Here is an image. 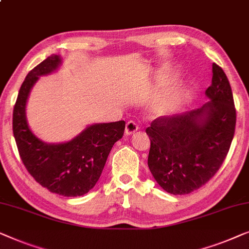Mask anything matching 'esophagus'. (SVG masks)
<instances>
[{"label": "esophagus", "mask_w": 249, "mask_h": 249, "mask_svg": "<svg viewBox=\"0 0 249 249\" xmlns=\"http://www.w3.org/2000/svg\"><path fill=\"white\" fill-rule=\"evenodd\" d=\"M139 129V125L135 123V122L129 121L126 123V127H125V133L126 135H132L133 133H135Z\"/></svg>", "instance_id": "34e87169"}]
</instances>
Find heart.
Wrapping results in <instances>:
<instances>
[{
  "label": "heart",
  "mask_w": 249,
  "mask_h": 249,
  "mask_svg": "<svg viewBox=\"0 0 249 249\" xmlns=\"http://www.w3.org/2000/svg\"><path fill=\"white\" fill-rule=\"evenodd\" d=\"M186 97L187 93L183 89L175 88L169 90L152 106L153 115L155 116H164V115L173 113L180 107Z\"/></svg>",
  "instance_id": "b5f03b06"
}]
</instances>
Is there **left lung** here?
<instances>
[{
  "label": "left lung",
  "mask_w": 249,
  "mask_h": 249,
  "mask_svg": "<svg viewBox=\"0 0 249 249\" xmlns=\"http://www.w3.org/2000/svg\"><path fill=\"white\" fill-rule=\"evenodd\" d=\"M210 101L187 113L156 118L145 129L151 145L148 166L161 187L190 194L208 183L225 161L236 127L232 91L223 70L212 64Z\"/></svg>",
  "instance_id": "left-lung-1"
}]
</instances>
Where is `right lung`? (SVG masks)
Listing matches in <instances>:
<instances>
[{
	"label": "right lung",
	"mask_w": 249,
	"mask_h": 249,
	"mask_svg": "<svg viewBox=\"0 0 249 249\" xmlns=\"http://www.w3.org/2000/svg\"><path fill=\"white\" fill-rule=\"evenodd\" d=\"M61 64V56L52 55L28 73L13 108L12 127L20 158L35 180L52 193L74 197L96 185L111 148L123 138L125 122L90 125L64 143L38 139L27 122V99L39 76L56 71Z\"/></svg>",
	"instance_id": "add662e5"
}]
</instances>
